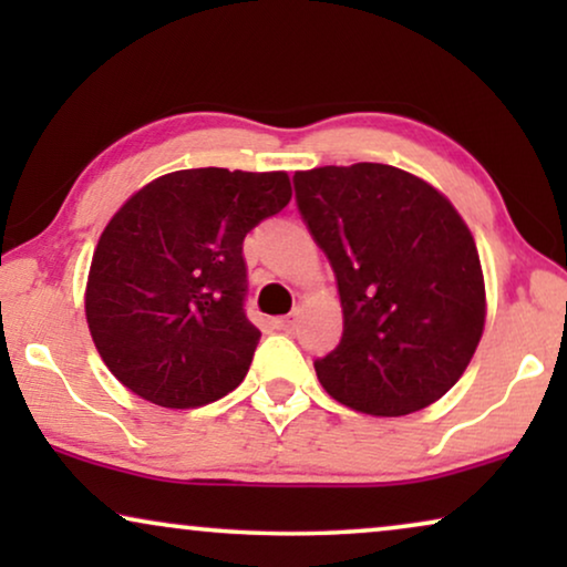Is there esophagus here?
<instances>
[{"mask_svg":"<svg viewBox=\"0 0 567 567\" xmlns=\"http://www.w3.org/2000/svg\"><path fill=\"white\" fill-rule=\"evenodd\" d=\"M297 324H299V309H293L291 315L278 317V320H276V328L278 330H286V332H291L293 328H297Z\"/></svg>","mask_w":567,"mask_h":567,"instance_id":"obj_1","label":"esophagus"}]
</instances>
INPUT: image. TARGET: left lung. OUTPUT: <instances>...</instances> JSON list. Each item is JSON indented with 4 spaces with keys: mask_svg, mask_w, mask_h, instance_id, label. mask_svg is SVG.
Masks as SVG:
<instances>
[{
    "mask_svg": "<svg viewBox=\"0 0 567 567\" xmlns=\"http://www.w3.org/2000/svg\"><path fill=\"white\" fill-rule=\"evenodd\" d=\"M293 188L343 305V338L315 361L320 384L340 405L382 417L444 398L485 328L483 268L456 208L377 162L307 169Z\"/></svg>",
    "mask_w": 567,
    "mask_h": 567,
    "instance_id": "obj_1",
    "label": "left lung"
}]
</instances>
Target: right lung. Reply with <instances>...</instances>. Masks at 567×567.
I'll return each instance as SVG.
<instances>
[{
  "label": "right lung",
  "mask_w": 567,
  "mask_h": 567,
  "mask_svg": "<svg viewBox=\"0 0 567 567\" xmlns=\"http://www.w3.org/2000/svg\"><path fill=\"white\" fill-rule=\"evenodd\" d=\"M291 200L286 173L198 167L162 175L107 221L84 312L123 386L200 408L243 382L260 330L247 320V231Z\"/></svg>",
  "instance_id": "obj_1"
}]
</instances>
